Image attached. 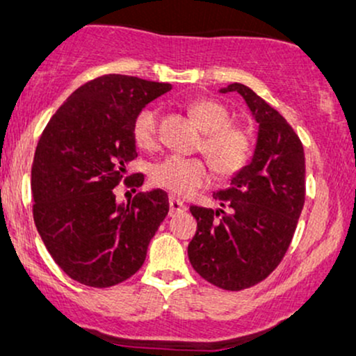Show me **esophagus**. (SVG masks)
Masks as SVG:
<instances>
[{
	"mask_svg": "<svg viewBox=\"0 0 356 356\" xmlns=\"http://www.w3.org/2000/svg\"><path fill=\"white\" fill-rule=\"evenodd\" d=\"M168 203H170V216H177V214H181L186 211V206L183 204V201L173 198V196H170Z\"/></svg>",
	"mask_w": 356,
	"mask_h": 356,
	"instance_id": "esophagus-1",
	"label": "esophagus"
}]
</instances>
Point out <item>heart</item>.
Segmentation results:
<instances>
[{
    "label": "heart",
    "mask_w": 356,
    "mask_h": 356,
    "mask_svg": "<svg viewBox=\"0 0 356 356\" xmlns=\"http://www.w3.org/2000/svg\"><path fill=\"white\" fill-rule=\"evenodd\" d=\"M190 112L204 131L200 148L219 177H232L248 165L252 155V135L241 125L229 124V112L222 104L211 99H200L191 104ZM156 108L145 107L131 122V137L142 150L158 147ZM211 168L203 158L170 155L150 170V181L177 196H190L198 188L208 185Z\"/></svg>",
    "instance_id": "b5f03b06"
}]
</instances>
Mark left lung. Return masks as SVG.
<instances>
[{
	"label": "left lung",
	"mask_w": 356,
	"mask_h": 356,
	"mask_svg": "<svg viewBox=\"0 0 356 356\" xmlns=\"http://www.w3.org/2000/svg\"><path fill=\"white\" fill-rule=\"evenodd\" d=\"M238 92L259 124L251 163L214 193L221 209L191 206L198 222L188 257L198 274L225 291L262 282L287 252L305 201V155L287 120L243 84Z\"/></svg>",
	"instance_id": "left-lung-1"
}]
</instances>
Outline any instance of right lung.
<instances>
[{"instance_id":"1","label":"right lung","mask_w":356,"mask_h":356,"mask_svg":"<svg viewBox=\"0 0 356 356\" xmlns=\"http://www.w3.org/2000/svg\"><path fill=\"white\" fill-rule=\"evenodd\" d=\"M170 89L107 74L72 92L42 130L31 168L34 225L56 264L77 282L104 289L131 277L168 214L165 191L117 204L113 188L137 158L135 115ZM124 183L135 190L143 175Z\"/></svg>"}]
</instances>
